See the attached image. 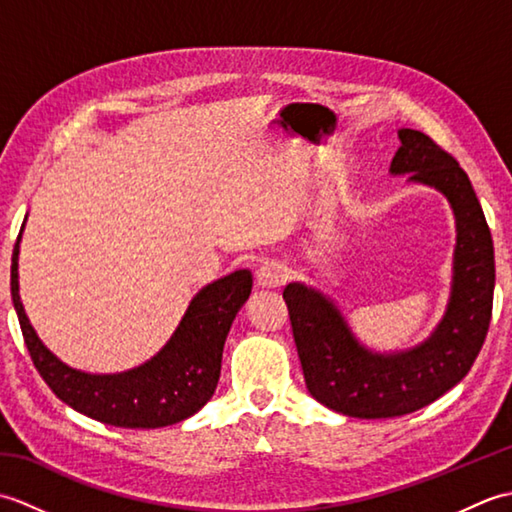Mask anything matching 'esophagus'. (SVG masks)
<instances>
[{
	"label": "esophagus",
	"mask_w": 512,
	"mask_h": 512,
	"mask_svg": "<svg viewBox=\"0 0 512 512\" xmlns=\"http://www.w3.org/2000/svg\"><path fill=\"white\" fill-rule=\"evenodd\" d=\"M290 270L284 262H277V259H270L264 266L257 268V286L262 288H279L281 284L288 281Z\"/></svg>",
	"instance_id": "34e87169"
}]
</instances>
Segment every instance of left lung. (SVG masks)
Here are the masks:
<instances>
[{"label": "left lung", "mask_w": 512, "mask_h": 512, "mask_svg": "<svg viewBox=\"0 0 512 512\" xmlns=\"http://www.w3.org/2000/svg\"><path fill=\"white\" fill-rule=\"evenodd\" d=\"M398 136L391 173L442 191L458 222L451 301L436 332L413 350L374 354L354 339L328 297L303 284L284 288L310 396L352 418H398L447 394L473 367L493 312V237L469 176L431 136L418 129Z\"/></svg>", "instance_id": "obj_1"}]
</instances>
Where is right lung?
I'll return each mask as SVG.
<instances>
[{
	"instance_id": "1",
	"label": "right lung",
	"mask_w": 512,
	"mask_h": 512,
	"mask_svg": "<svg viewBox=\"0 0 512 512\" xmlns=\"http://www.w3.org/2000/svg\"><path fill=\"white\" fill-rule=\"evenodd\" d=\"M19 239L21 233L10 266V295L32 363L54 396L83 416L125 429L176 424L211 400L220 380L226 334L253 288L250 270H235L202 288L176 334L145 365L123 374H85L61 363L32 330L19 299Z\"/></svg>"
}]
</instances>
